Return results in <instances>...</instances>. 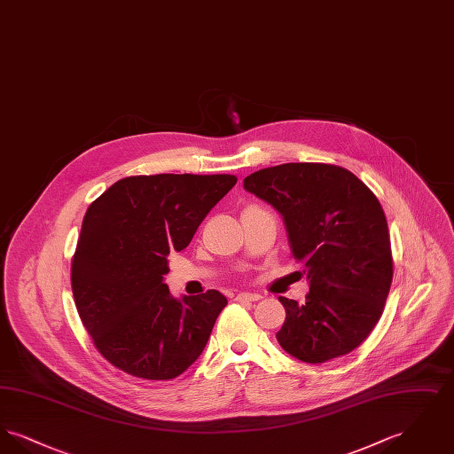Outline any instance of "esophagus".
I'll list each match as a JSON object with an SVG mask.
<instances>
[{
	"label": "esophagus",
	"mask_w": 454,
	"mask_h": 454,
	"mask_svg": "<svg viewBox=\"0 0 454 454\" xmlns=\"http://www.w3.org/2000/svg\"><path fill=\"white\" fill-rule=\"evenodd\" d=\"M262 300L259 293H239L237 294V301H259Z\"/></svg>",
	"instance_id": "esophagus-1"
}]
</instances>
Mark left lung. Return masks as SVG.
Returning a JSON list of instances; mask_svg holds the SVG:
<instances>
[{
    "label": "left lung",
    "instance_id": "left-lung-1",
    "mask_svg": "<svg viewBox=\"0 0 454 454\" xmlns=\"http://www.w3.org/2000/svg\"><path fill=\"white\" fill-rule=\"evenodd\" d=\"M243 187L281 215L309 281L301 304L279 298V346L309 364L361 346L381 318L393 279L388 224L376 195L354 173L324 163L263 168Z\"/></svg>",
    "mask_w": 454,
    "mask_h": 454
}]
</instances>
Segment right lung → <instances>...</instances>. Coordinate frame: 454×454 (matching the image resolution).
I'll return each instance as SVG.
<instances>
[{
  "label": "right lung",
  "instance_id": "obj_1",
  "mask_svg": "<svg viewBox=\"0 0 454 454\" xmlns=\"http://www.w3.org/2000/svg\"><path fill=\"white\" fill-rule=\"evenodd\" d=\"M237 184L235 175H141L115 182L83 217L71 263L80 318L98 352L143 380H172L194 364L228 300L211 289L173 298L168 254Z\"/></svg>",
  "mask_w": 454,
  "mask_h": 454
}]
</instances>
